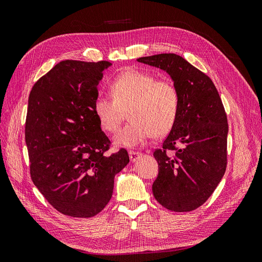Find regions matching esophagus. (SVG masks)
I'll return each mask as SVG.
<instances>
[{"label": "esophagus", "mask_w": 262, "mask_h": 262, "mask_svg": "<svg viewBox=\"0 0 262 262\" xmlns=\"http://www.w3.org/2000/svg\"><path fill=\"white\" fill-rule=\"evenodd\" d=\"M129 156H130L131 162H136L137 160H139L140 156H142V153L137 152V150H130Z\"/></svg>", "instance_id": "esophagus-1"}]
</instances>
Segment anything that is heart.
<instances>
[{
    "label": "heart",
    "instance_id": "obj_1",
    "mask_svg": "<svg viewBox=\"0 0 262 262\" xmlns=\"http://www.w3.org/2000/svg\"><path fill=\"white\" fill-rule=\"evenodd\" d=\"M112 98L98 96L94 113L106 132H116L129 112L131 122L115 136V143L133 147L150 137H163L175 125L180 110V93L170 78L137 69L125 70L109 85Z\"/></svg>",
    "mask_w": 262,
    "mask_h": 262
}]
</instances>
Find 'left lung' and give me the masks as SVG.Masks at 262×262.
I'll return each mask as SVG.
<instances>
[{"instance_id": "left-lung-1", "label": "left lung", "mask_w": 262, "mask_h": 262, "mask_svg": "<svg viewBox=\"0 0 262 262\" xmlns=\"http://www.w3.org/2000/svg\"><path fill=\"white\" fill-rule=\"evenodd\" d=\"M167 72L180 93L177 121L154 150L158 175L152 190L157 202L173 212H189L207 201L227 165L228 123L211 78L175 53L139 58Z\"/></svg>"}]
</instances>
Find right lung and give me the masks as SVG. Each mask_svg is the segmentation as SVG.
<instances>
[{"label": "right lung", "instance_id": "1", "mask_svg": "<svg viewBox=\"0 0 262 262\" xmlns=\"http://www.w3.org/2000/svg\"><path fill=\"white\" fill-rule=\"evenodd\" d=\"M108 61H61L35 83L28 98L25 141L30 177L64 215L92 217L112 199L114 179L129 163L126 149L108 155L112 142L94 113Z\"/></svg>", "mask_w": 262, "mask_h": 262}]
</instances>
